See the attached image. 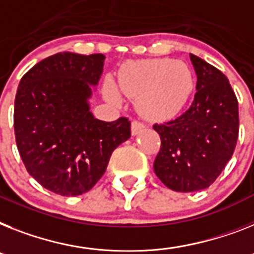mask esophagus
Returning a JSON list of instances; mask_svg holds the SVG:
<instances>
[{
    "mask_svg": "<svg viewBox=\"0 0 254 254\" xmlns=\"http://www.w3.org/2000/svg\"><path fill=\"white\" fill-rule=\"evenodd\" d=\"M144 128H145V126H144V123L137 122V121H133V122L131 123L132 135H137V133H140V132H141Z\"/></svg>",
    "mask_w": 254,
    "mask_h": 254,
    "instance_id": "1",
    "label": "esophagus"
}]
</instances>
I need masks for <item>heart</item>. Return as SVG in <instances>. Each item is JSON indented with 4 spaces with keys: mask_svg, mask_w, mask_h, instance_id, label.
Segmentation results:
<instances>
[{
    "mask_svg": "<svg viewBox=\"0 0 254 254\" xmlns=\"http://www.w3.org/2000/svg\"><path fill=\"white\" fill-rule=\"evenodd\" d=\"M119 89L136 101L142 117L169 119L184 108L193 91L194 79L187 64L171 60H144L126 64L119 72ZM105 97L112 104L122 98L112 81L105 84Z\"/></svg>",
    "mask_w": 254,
    "mask_h": 254,
    "instance_id": "obj_1",
    "label": "heart"
}]
</instances>
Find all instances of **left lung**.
I'll use <instances>...</instances> for the list:
<instances>
[{"label":"left lung","instance_id":"1","mask_svg":"<svg viewBox=\"0 0 254 254\" xmlns=\"http://www.w3.org/2000/svg\"><path fill=\"white\" fill-rule=\"evenodd\" d=\"M197 84L187 112L154 125L161 149L154 173L167 188L194 192L207 188L231 160L239 136V108L228 79L197 56L190 54Z\"/></svg>","mask_w":254,"mask_h":254}]
</instances>
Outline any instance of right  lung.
Returning <instances> with one entry per match:
<instances>
[{
  "instance_id": "add662e5",
  "label": "right lung",
  "mask_w": 254,
  "mask_h": 254,
  "mask_svg": "<svg viewBox=\"0 0 254 254\" xmlns=\"http://www.w3.org/2000/svg\"><path fill=\"white\" fill-rule=\"evenodd\" d=\"M104 54L57 53L20 79L14 129L27 171L44 188L79 196L97 183L112 153L129 139L127 118H94L88 100L104 71Z\"/></svg>"
}]
</instances>
